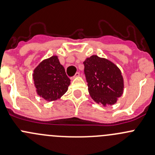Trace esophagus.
Instances as JSON below:
<instances>
[{"label":"esophagus","instance_id":"34e87169","mask_svg":"<svg viewBox=\"0 0 155 155\" xmlns=\"http://www.w3.org/2000/svg\"><path fill=\"white\" fill-rule=\"evenodd\" d=\"M79 76H80V73H79V72H77V73H76V74H75V76H73V78H77V77H79Z\"/></svg>","mask_w":155,"mask_h":155}]
</instances>
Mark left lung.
<instances>
[{"label":"left lung","instance_id":"1","mask_svg":"<svg viewBox=\"0 0 155 155\" xmlns=\"http://www.w3.org/2000/svg\"><path fill=\"white\" fill-rule=\"evenodd\" d=\"M91 97L104 107L116 104L124 90V79L113 62L96 54L83 62Z\"/></svg>","mask_w":155,"mask_h":155}]
</instances>
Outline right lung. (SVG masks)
Listing matches in <instances>:
<instances>
[{"label": "right lung", "instance_id": "right-lung-1", "mask_svg": "<svg viewBox=\"0 0 155 155\" xmlns=\"http://www.w3.org/2000/svg\"><path fill=\"white\" fill-rule=\"evenodd\" d=\"M37 94L48 102L60 99L68 90L70 79L57 55L42 61L33 72Z\"/></svg>", "mask_w": 155, "mask_h": 155}]
</instances>
